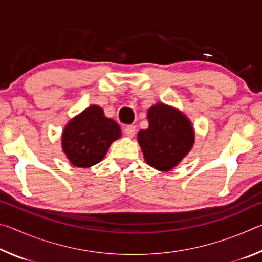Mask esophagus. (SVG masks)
<instances>
[{"label":"esophagus","instance_id":"34e87169","mask_svg":"<svg viewBox=\"0 0 262 262\" xmlns=\"http://www.w3.org/2000/svg\"><path fill=\"white\" fill-rule=\"evenodd\" d=\"M123 133H125L126 136L128 137H133L135 135L136 133V127L134 125H128L125 127V129H123Z\"/></svg>","mask_w":262,"mask_h":262}]
</instances>
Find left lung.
Instances as JSON below:
<instances>
[{
  "mask_svg": "<svg viewBox=\"0 0 262 262\" xmlns=\"http://www.w3.org/2000/svg\"><path fill=\"white\" fill-rule=\"evenodd\" d=\"M148 129L137 134L145 162L159 171H170L193 148L192 122L177 108L158 103L148 111Z\"/></svg>",
  "mask_w": 262,
  "mask_h": 262,
  "instance_id": "1",
  "label": "left lung"
}]
</instances>
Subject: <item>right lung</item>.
I'll return each mask as SVG.
<instances>
[{"label":"right lung","instance_id":"right-lung-1","mask_svg":"<svg viewBox=\"0 0 262 262\" xmlns=\"http://www.w3.org/2000/svg\"><path fill=\"white\" fill-rule=\"evenodd\" d=\"M120 136V126L106 118L103 108L91 105L64 127L62 150L73 165L90 167L105 157L111 143Z\"/></svg>","mask_w":262,"mask_h":262}]
</instances>
